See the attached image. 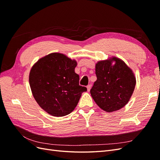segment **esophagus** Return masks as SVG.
<instances>
[{
  "label": "esophagus",
  "instance_id": "34e87169",
  "mask_svg": "<svg viewBox=\"0 0 160 160\" xmlns=\"http://www.w3.org/2000/svg\"><path fill=\"white\" fill-rule=\"evenodd\" d=\"M91 88V85H88V86H87V88H88V91H90Z\"/></svg>",
  "mask_w": 160,
  "mask_h": 160
}]
</instances>
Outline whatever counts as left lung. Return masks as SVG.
Returning a JSON list of instances; mask_svg holds the SVG:
<instances>
[{
	"instance_id": "8db88e82",
	"label": "left lung",
	"mask_w": 160,
	"mask_h": 160,
	"mask_svg": "<svg viewBox=\"0 0 160 160\" xmlns=\"http://www.w3.org/2000/svg\"><path fill=\"white\" fill-rule=\"evenodd\" d=\"M95 74L97 80L90 93L97 105L109 113L123 108L132 97L136 83L132 70L114 57L99 61L95 65Z\"/></svg>"
}]
</instances>
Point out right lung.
I'll return each instance as SVG.
<instances>
[{"mask_svg":"<svg viewBox=\"0 0 160 160\" xmlns=\"http://www.w3.org/2000/svg\"><path fill=\"white\" fill-rule=\"evenodd\" d=\"M77 62L63 54L53 52L41 58L32 66L29 84L34 98L49 114L62 117L71 113L81 94L87 91L79 85L75 72Z\"/></svg>","mask_w":160,"mask_h":160,"instance_id":"obj_1","label":"right lung"}]
</instances>
